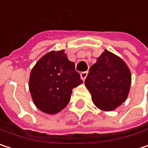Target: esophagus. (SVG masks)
<instances>
[{
	"label": "esophagus",
	"mask_w": 148,
	"mask_h": 148,
	"mask_svg": "<svg viewBox=\"0 0 148 148\" xmlns=\"http://www.w3.org/2000/svg\"><path fill=\"white\" fill-rule=\"evenodd\" d=\"M87 72H82L81 74H80V77H81V79H82V80L84 81L85 79H86V76H87Z\"/></svg>",
	"instance_id": "1"
}]
</instances>
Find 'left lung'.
I'll list each match as a JSON object with an SVG mask.
<instances>
[{
  "instance_id": "left-lung-1",
  "label": "left lung",
  "mask_w": 148,
  "mask_h": 148,
  "mask_svg": "<svg viewBox=\"0 0 148 148\" xmlns=\"http://www.w3.org/2000/svg\"><path fill=\"white\" fill-rule=\"evenodd\" d=\"M85 85L94 104L102 110L110 111L126 100L131 74L120 57L105 49L90 68Z\"/></svg>"
}]
</instances>
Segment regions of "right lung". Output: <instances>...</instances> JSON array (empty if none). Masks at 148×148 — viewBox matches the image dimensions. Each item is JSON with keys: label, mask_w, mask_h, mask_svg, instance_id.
I'll return each mask as SVG.
<instances>
[{"label": "right lung", "mask_w": 148, "mask_h": 148, "mask_svg": "<svg viewBox=\"0 0 148 148\" xmlns=\"http://www.w3.org/2000/svg\"><path fill=\"white\" fill-rule=\"evenodd\" d=\"M64 50L50 51L32 69L29 89L33 103L47 114H56L70 101L73 88L82 84Z\"/></svg>", "instance_id": "right-lung-1"}]
</instances>
